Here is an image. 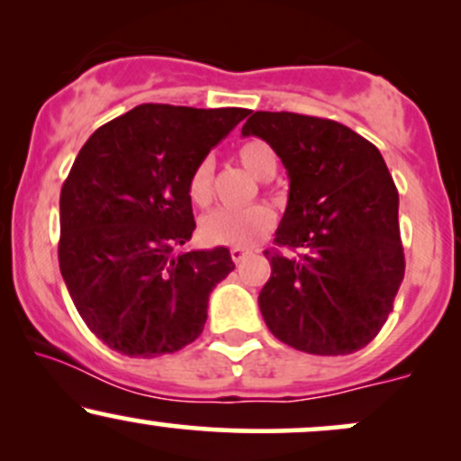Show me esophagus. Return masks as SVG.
<instances>
[{
  "label": "esophagus",
  "mask_w": 461,
  "mask_h": 461,
  "mask_svg": "<svg viewBox=\"0 0 461 461\" xmlns=\"http://www.w3.org/2000/svg\"><path fill=\"white\" fill-rule=\"evenodd\" d=\"M249 253H251V251H249V249H245V247H231V260H234L236 264L242 262L249 256Z\"/></svg>",
  "instance_id": "1"
}]
</instances>
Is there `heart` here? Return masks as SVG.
I'll return each instance as SVG.
<instances>
[{
    "instance_id": "1",
    "label": "heart",
    "mask_w": 461,
    "mask_h": 461,
    "mask_svg": "<svg viewBox=\"0 0 461 461\" xmlns=\"http://www.w3.org/2000/svg\"><path fill=\"white\" fill-rule=\"evenodd\" d=\"M236 160L258 179H271L277 171L275 151L264 140H247L236 149ZM212 162L201 160L188 176V199L197 208L212 201ZM275 225V214L267 205L245 210H219L201 221V238L210 245L251 247L260 242Z\"/></svg>"
}]
</instances>
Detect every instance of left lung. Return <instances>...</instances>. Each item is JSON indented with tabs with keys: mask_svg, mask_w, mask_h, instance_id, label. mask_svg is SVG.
I'll return each instance as SVG.
<instances>
[{
	"mask_svg": "<svg viewBox=\"0 0 461 461\" xmlns=\"http://www.w3.org/2000/svg\"><path fill=\"white\" fill-rule=\"evenodd\" d=\"M242 136L282 158L288 205L264 251L271 279L260 312L284 345L312 356H347L377 336L405 275L399 193L373 142L319 116L256 113Z\"/></svg>",
	"mask_w": 461,
	"mask_h": 461,
	"instance_id": "8db88e82",
	"label": "left lung"
}]
</instances>
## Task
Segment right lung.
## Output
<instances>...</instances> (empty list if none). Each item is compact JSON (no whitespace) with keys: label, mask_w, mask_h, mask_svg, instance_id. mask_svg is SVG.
Masks as SVG:
<instances>
[{"label":"right lung","mask_w":461,"mask_h":461,"mask_svg":"<svg viewBox=\"0 0 461 461\" xmlns=\"http://www.w3.org/2000/svg\"><path fill=\"white\" fill-rule=\"evenodd\" d=\"M245 108L142 104L84 142L60 190L58 260L95 336L130 357L197 340L210 293L234 271L230 249H193L188 176Z\"/></svg>","instance_id":"obj_1"}]
</instances>
